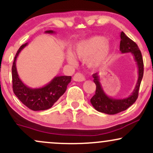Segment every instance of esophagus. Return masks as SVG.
Wrapping results in <instances>:
<instances>
[{"instance_id":"esophagus-1","label":"esophagus","mask_w":153,"mask_h":153,"mask_svg":"<svg viewBox=\"0 0 153 153\" xmlns=\"http://www.w3.org/2000/svg\"><path fill=\"white\" fill-rule=\"evenodd\" d=\"M73 80H74L75 81L81 82V81H84V80H85V77H84V75L81 74V73H76L74 75V76H73Z\"/></svg>"}]
</instances>
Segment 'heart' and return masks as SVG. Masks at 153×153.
<instances>
[{"instance_id":"b5f03b06","label":"heart","mask_w":153,"mask_h":153,"mask_svg":"<svg viewBox=\"0 0 153 153\" xmlns=\"http://www.w3.org/2000/svg\"><path fill=\"white\" fill-rule=\"evenodd\" d=\"M74 54L81 60H87L91 67H96L105 62L108 59L110 53V46L107 43L106 38L97 36L82 41L75 47ZM69 62L74 63L75 58L73 54H67Z\"/></svg>"}]
</instances>
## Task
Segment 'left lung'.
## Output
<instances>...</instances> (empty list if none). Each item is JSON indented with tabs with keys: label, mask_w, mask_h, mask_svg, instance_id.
Wrapping results in <instances>:
<instances>
[{
	"label": "left lung",
	"mask_w": 153,
	"mask_h": 153,
	"mask_svg": "<svg viewBox=\"0 0 153 153\" xmlns=\"http://www.w3.org/2000/svg\"><path fill=\"white\" fill-rule=\"evenodd\" d=\"M120 37L121 41L120 47H119L120 51L122 53L131 52L133 54L138 67L139 77L136 86L131 95L124 99H114L108 97L103 92L99 82V76L98 75V73L93 75V78H94V81L96 85V89L95 95L91 98V103L95 109L107 114H116L123 111H125L136 101L138 98L139 89L143 77L144 64L143 56L137 45L128 37L123 31L121 32Z\"/></svg>",
	"instance_id": "obj_1"
}]
</instances>
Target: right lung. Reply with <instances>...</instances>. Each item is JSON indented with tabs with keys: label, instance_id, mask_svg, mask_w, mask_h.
I'll return each mask as SVG.
<instances>
[{
	"label": "right lung",
	"instance_id": "obj_1",
	"mask_svg": "<svg viewBox=\"0 0 153 153\" xmlns=\"http://www.w3.org/2000/svg\"><path fill=\"white\" fill-rule=\"evenodd\" d=\"M45 33L52 34L53 31ZM27 45H22L17 51L12 65V82L13 91L17 98L26 106L33 111H44L50 108L65 92L67 86L71 81V76L54 77L47 85L39 88H31L26 86L19 78L16 67V60L19 54Z\"/></svg>",
	"mask_w": 153,
	"mask_h": 153
}]
</instances>
